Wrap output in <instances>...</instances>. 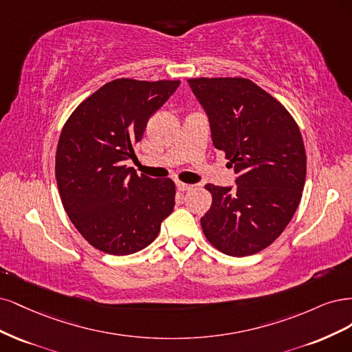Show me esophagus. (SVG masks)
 I'll use <instances>...</instances> for the list:
<instances>
[{
  "mask_svg": "<svg viewBox=\"0 0 352 352\" xmlns=\"http://www.w3.org/2000/svg\"><path fill=\"white\" fill-rule=\"evenodd\" d=\"M192 188V186L191 184H184V183H177V190L178 191H181V192H184V191H188V190H191Z\"/></svg>",
  "mask_w": 352,
  "mask_h": 352,
  "instance_id": "34e87169",
  "label": "esophagus"
}]
</instances>
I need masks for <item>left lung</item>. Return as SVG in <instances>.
<instances>
[{
    "label": "left lung",
    "instance_id": "obj_1",
    "mask_svg": "<svg viewBox=\"0 0 352 352\" xmlns=\"http://www.w3.org/2000/svg\"><path fill=\"white\" fill-rule=\"evenodd\" d=\"M188 85L210 122L212 142L238 175L236 187L206 184L212 206L200 219L219 252H262L287 228L302 196L307 171L296 120L248 78L199 77Z\"/></svg>",
    "mask_w": 352,
    "mask_h": 352
}]
</instances>
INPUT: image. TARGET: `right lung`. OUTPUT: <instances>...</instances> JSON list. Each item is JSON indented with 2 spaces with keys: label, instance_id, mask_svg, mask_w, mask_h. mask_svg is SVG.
<instances>
[{
  "label": "right lung",
  "instance_id": "add662e5",
  "mask_svg": "<svg viewBox=\"0 0 352 352\" xmlns=\"http://www.w3.org/2000/svg\"><path fill=\"white\" fill-rule=\"evenodd\" d=\"M178 86L179 80L117 78L86 98L64 124L55 153L60 197L77 231L100 252L143 250L174 209V181L138 175L126 161Z\"/></svg>",
  "mask_w": 352,
  "mask_h": 352
}]
</instances>
